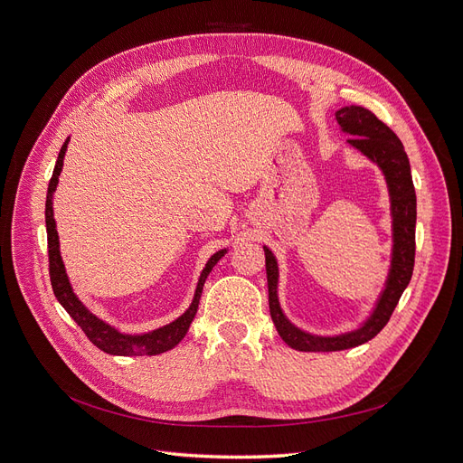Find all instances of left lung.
<instances>
[{"mask_svg": "<svg viewBox=\"0 0 463 463\" xmlns=\"http://www.w3.org/2000/svg\"><path fill=\"white\" fill-rule=\"evenodd\" d=\"M337 122L343 131L352 137L348 143L364 152L369 160L375 162L386 177L390 197H392V218H393V254L392 269L386 280V288L373 311L371 318L356 332L343 334L337 337H318L305 334L296 326H292L280 311L277 298L279 268L277 260L268 247L266 252V271H268V288H269V313L277 326V332L282 341L303 352H335L367 343L375 337L381 329L388 324L395 305H398L403 290L412 277L414 268V230H416V194L411 175V164L403 143L393 131L373 115L369 109L350 105L343 107L335 113Z\"/></svg>", "mask_w": 463, "mask_h": 463, "instance_id": "left-lung-1", "label": "left lung"}]
</instances>
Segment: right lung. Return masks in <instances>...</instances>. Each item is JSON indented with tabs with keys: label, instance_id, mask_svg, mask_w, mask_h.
I'll return each mask as SVG.
<instances>
[{
	"label": "right lung",
	"instance_id": "right-lung-1",
	"mask_svg": "<svg viewBox=\"0 0 463 463\" xmlns=\"http://www.w3.org/2000/svg\"><path fill=\"white\" fill-rule=\"evenodd\" d=\"M68 141L61 145L58 160L52 171V177L49 183V190H47V203H45V222H47V241H49V275H51V284L56 299L61 303V307L68 315L80 326L82 332L86 334V337L90 339L99 350L107 352V354L113 356H154V354H162L165 350H171L175 345H179L183 341V337L186 335L188 327L197 313V305H200V298H202V290L207 275L211 273V269L214 268V263L224 256L226 250H218L216 254L211 256V260L207 261L205 269L202 271L200 282H197V288L194 294V301L188 307V311L179 317L175 322L154 329V332L143 334V335H124L120 332H117L115 327H111L109 324H105L103 320H99L98 317H94L86 307L79 301V298L73 294V288L70 284L68 275H65L63 269V261L60 256V243H58V232H56V222H54V214H52V194L56 190L58 184V177L60 171L63 165V156H65V148H68Z\"/></svg>",
	"mask_w": 463,
	"mask_h": 463
}]
</instances>
